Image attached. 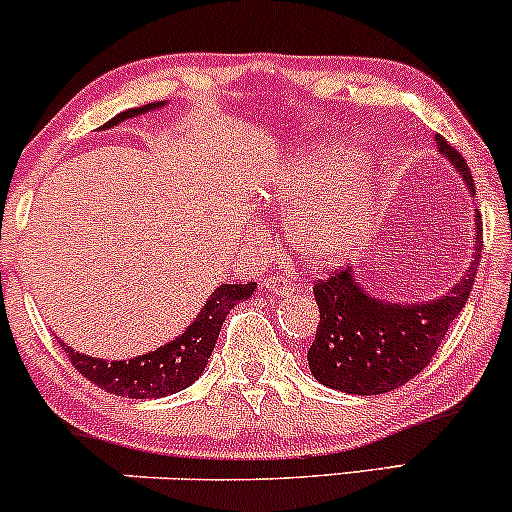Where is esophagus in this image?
I'll return each instance as SVG.
<instances>
[{
    "label": "esophagus",
    "mask_w": 512,
    "mask_h": 512,
    "mask_svg": "<svg viewBox=\"0 0 512 512\" xmlns=\"http://www.w3.org/2000/svg\"><path fill=\"white\" fill-rule=\"evenodd\" d=\"M264 291L274 293V296H291L293 284L291 281H286L284 276H269V279L264 281Z\"/></svg>",
    "instance_id": "obj_1"
}]
</instances>
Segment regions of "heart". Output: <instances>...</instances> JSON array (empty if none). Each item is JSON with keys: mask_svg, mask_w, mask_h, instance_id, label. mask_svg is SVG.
Wrapping results in <instances>:
<instances>
[{"mask_svg": "<svg viewBox=\"0 0 512 512\" xmlns=\"http://www.w3.org/2000/svg\"><path fill=\"white\" fill-rule=\"evenodd\" d=\"M358 168V151L322 142L293 158L269 185L267 199L291 216L293 238L313 262L337 260L366 231L373 187Z\"/></svg>", "mask_w": 512, "mask_h": 512, "instance_id": "heart-1", "label": "heart"}]
</instances>
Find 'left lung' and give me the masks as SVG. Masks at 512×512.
<instances>
[{
  "label": "left lung",
  "instance_id": "1",
  "mask_svg": "<svg viewBox=\"0 0 512 512\" xmlns=\"http://www.w3.org/2000/svg\"><path fill=\"white\" fill-rule=\"evenodd\" d=\"M438 151L474 195L467 161L455 146L436 134ZM474 252L467 272L436 301L397 303L366 291L354 269H334L313 286L320 322L308 351L317 383L349 395H383L419 375L436 356L440 342L467 303L481 257V214L474 219Z\"/></svg>",
  "mask_w": 512,
  "mask_h": 512
}]
</instances>
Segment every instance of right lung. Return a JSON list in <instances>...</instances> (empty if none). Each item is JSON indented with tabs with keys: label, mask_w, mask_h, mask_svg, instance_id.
I'll list each match as a JSON object with an SVG mask.
<instances>
[{
	"label": "right lung",
	"mask_w": 512,
	"mask_h": 512,
	"mask_svg": "<svg viewBox=\"0 0 512 512\" xmlns=\"http://www.w3.org/2000/svg\"><path fill=\"white\" fill-rule=\"evenodd\" d=\"M161 105L163 103H149L142 105V108H129L125 113L115 115L110 122H105L103 127H115L125 122L127 117L151 113V110L161 108ZM255 289V281H248V284H221L219 289L211 293L209 301L204 303V308L199 310L192 325L180 337H175L173 342L158 346V349L144 356L127 358V361H105V358L79 354V351H74L72 346L64 342L60 344L64 354L72 361V366L84 378L91 380L93 385L110 392V395L132 399L168 397L190 387L204 373L226 315L231 313L236 303L248 301Z\"/></svg>",
	"instance_id": "add662e5"
}]
</instances>
